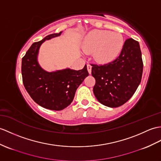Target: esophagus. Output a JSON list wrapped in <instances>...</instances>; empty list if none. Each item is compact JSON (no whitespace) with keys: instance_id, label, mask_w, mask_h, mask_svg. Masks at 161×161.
<instances>
[{"instance_id":"1","label":"esophagus","mask_w":161,"mask_h":161,"mask_svg":"<svg viewBox=\"0 0 161 161\" xmlns=\"http://www.w3.org/2000/svg\"><path fill=\"white\" fill-rule=\"evenodd\" d=\"M87 69H88V71L89 74H91V70H92V66L90 64H87Z\"/></svg>"}]
</instances>
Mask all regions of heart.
<instances>
[{
    "label": "heart",
    "mask_w": 161,
    "mask_h": 161,
    "mask_svg": "<svg viewBox=\"0 0 161 161\" xmlns=\"http://www.w3.org/2000/svg\"><path fill=\"white\" fill-rule=\"evenodd\" d=\"M123 46L124 39L121 33L106 30H93L85 37L82 48L86 53L95 52V60L106 64L117 59Z\"/></svg>",
    "instance_id": "heart-1"
}]
</instances>
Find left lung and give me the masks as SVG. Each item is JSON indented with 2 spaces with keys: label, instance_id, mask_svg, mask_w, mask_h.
<instances>
[{
  "label": "left lung",
  "instance_id": "8db88e82",
  "mask_svg": "<svg viewBox=\"0 0 161 161\" xmlns=\"http://www.w3.org/2000/svg\"><path fill=\"white\" fill-rule=\"evenodd\" d=\"M91 66L97 99L108 107L121 106L132 97L141 83L143 64L139 43L132 38L126 40L114 61Z\"/></svg>",
  "mask_w": 161,
  "mask_h": 161
}]
</instances>
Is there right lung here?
Listing matches in <instances>:
<instances>
[{
	"label": "right lung",
	"instance_id": "obj_1",
	"mask_svg": "<svg viewBox=\"0 0 161 161\" xmlns=\"http://www.w3.org/2000/svg\"><path fill=\"white\" fill-rule=\"evenodd\" d=\"M50 34L30 47L22 59V76L25 89L38 105L52 110H62L72 103L76 90L88 75L87 66L79 70L69 68L48 72L39 64L38 55L44 42L59 36Z\"/></svg>",
	"mask_w": 161,
	"mask_h": 161
}]
</instances>
